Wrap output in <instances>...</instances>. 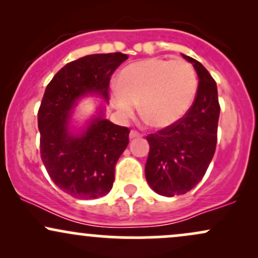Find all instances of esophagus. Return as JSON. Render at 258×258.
I'll use <instances>...</instances> for the list:
<instances>
[{
  "mask_svg": "<svg viewBox=\"0 0 258 258\" xmlns=\"http://www.w3.org/2000/svg\"><path fill=\"white\" fill-rule=\"evenodd\" d=\"M137 137H141V133L136 131V130H131V132H130V139L137 138Z\"/></svg>",
  "mask_w": 258,
  "mask_h": 258,
  "instance_id": "34e87169",
  "label": "esophagus"
}]
</instances>
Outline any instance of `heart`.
I'll return each instance as SVG.
<instances>
[{"label":"heart","instance_id":"1","mask_svg":"<svg viewBox=\"0 0 258 258\" xmlns=\"http://www.w3.org/2000/svg\"><path fill=\"white\" fill-rule=\"evenodd\" d=\"M112 96L115 108L123 117L141 112L150 125L166 128L185 115L197 93L198 80L188 61L148 58L127 65L116 81Z\"/></svg>","mask_w":258,"mask_h":258}]
</instances>
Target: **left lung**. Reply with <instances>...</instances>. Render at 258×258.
Returning <instances> with one entry per match:
<instances>
[{"label": "left lung", "mask_w": 258, "mask_h": 258, "mask_svg": "<svg viewBox=\"0 0 258 258\" xmlns=\"http://www.w3.org/2000/svg\"><path fill=\"white\" fill-rule=\"evenodd\" d=\"M197 70L199 85L193 105L174 125L147 136L146 178L164 197L185 194L205 176L217 143L220 117L217 86L203 64L183 54Z\"/></svg>", "instance_id": "obj_1"}]
</instances>
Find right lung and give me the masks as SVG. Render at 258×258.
<instances>
[{
    "label": "right lung",
    "instance_id": "right-lung-1",
    "mask_svg": "<svg viewBox=\"0 0 258 258\" xmlns=\"http://www.w3.org/2000/svg\"><path fill=\"white\" fill-rule=\"evenodd\" d=\"M127 58L120 52L79 58L61 68L44 91L37 114L41 159L54 184L76 199H97L110 191L130 130L104 119L99 110L84 131L74 135L72 109L88 93L108 102L112 73Z\"/></svg>",
    "mask_w": 258,
    "mask_h": 258
}]
</instances>
